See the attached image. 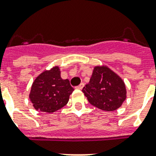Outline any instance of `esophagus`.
<instances>
[{
  "label": "esophagus",
  "mask_w": 156,
  "mask_h": 156,
  "mask_svg": "<svg viewBox=\"0 0 156 156\" xmlns=\"http://www.w3.org/2000/svg\"><path fill=\"white\" fill-rule=\"evenodd\" d=\"M83 86H84V84H83V83H80V84L79 86H77V87H76V89H79V90H82V89H83Z\"/></svg>",
  "instance_id": "esophagus-1"
}]
</instances>
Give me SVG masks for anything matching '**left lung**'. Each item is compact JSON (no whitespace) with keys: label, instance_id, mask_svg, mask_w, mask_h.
<instances>
[{"label":"left lung","instance_id":"1","mask_svg":"<svg viewBox=\"0 0 156 156\" xmlns=\"http://www.w3.org/2000/svg\"><path fill=\"white\" fill-rule=\"evenodd\" d=\"M82 92L92 105L107 112L118 109L127 98L122 78L106 65L94 67L89 83Z\"/></svg>","mask_w":156,"mask_h":156}]
</instances>
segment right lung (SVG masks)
Segmentation results:
<instances>
[{
  "instance_id": "obj_1",
  "label": "right lung",
  "mask_w": 156,
  "mask_h": 156,
  "mask_svg": "<svg viewBox=\"0 0 156 156\" xmlns=\"http://www.w3.org/2000/svg\"><path fill=\"white\" fill-rule=\"evenodd\" d=\"M60 73V67L54 66L34 80L29 97L37 111L52 113L68 104L74 88L69 80L61 78Z\"/></svg>"
}]
</instances>
